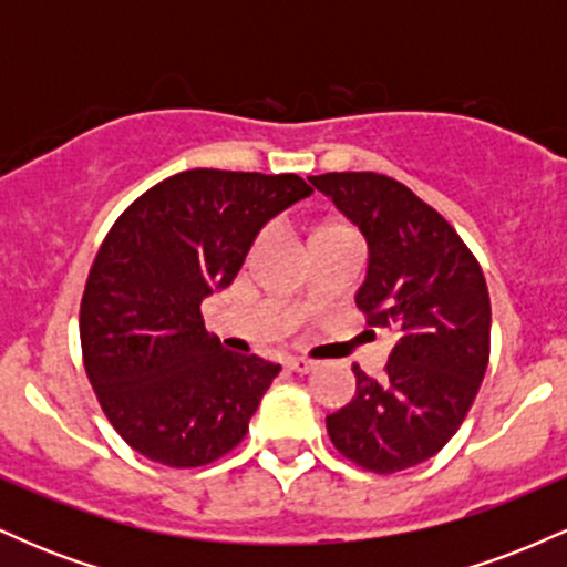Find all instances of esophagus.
Returning <instances> with one entry per match:
<instances>
[{
  "label": "esophagus",
  "instance_id": "34e87169",
  "mask_svg": "<svg viewBox=\"0 0 567 567\" xmlns=\"http://www.w3.org/2000/svg\"><path fill=\"white\" fill-rule=\"evenodd\" d=\"M285 368L292 370V373H298V375H306L317 368V362L306 360V357H288V360H285Z\"/></svg>",
  "mask_w": 567,
  "mask_h": 567
}]
</instances>
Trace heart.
<instances>
[{
    "mask_svg": "<svg viewBox=\"0 0 567 567\" xmlns=\"http://www.w3.org/2000/svg\"><path fill=\"white\" fill-rule=\"evenodd\" d=\"M330 231H343V229H336V226H328V229H320L315 234V237H320V234H330ZM266 239V234H258V239L256 243H252V250H256V247H261V243Z\"/></svg>",
    "mask_w": 567,
    "mask_h": 567,
    "instance_id": "1",
    "label": "heart"
}]
</instances>
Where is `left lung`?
I'll return each instance as SVG.
<instances>
[{
	"label": "left lung",
	"instance_id": "8db88e82",
	"mask_svg": "<svg viewBox=\"0 0 567 567\" xmlns=\"http://www.w3.org/2000/svg\"><path fill=\"white\" fill-rule=\"evenodd\" d=\"M368 243L357 309L396 333L383 379L354 365L357 392L328 434L362 470L394 474L432 458L470 413L491 357V298L464 239L434 207L379 173L311 175Z\"/></svg>",
	"mask_w": 567,
	"mask_h": 567
}]
</instances>
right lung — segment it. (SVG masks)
Returning a JSON list of instances; mask_svg holds the SVG:
<instances>
[{
    "label": "right lung",
    "mask_w": 567,
    "mask_h": 567,
    "mask_svg": "<svg viewBox=\"0 0 567 567\" xmlns=\"http://www.w3.org/2000/svg\"><path fill=\"white\" fill-rule=\"evenodd\" d=\"M309 194L296 173L197 167L116 218L84 285L80 338L97 402L133 451L192 470L243 442L279 365L226 351L199 303L229 288L258 231Z\"/></svg>",
    "instance_id": "1"
}]
</instances>
